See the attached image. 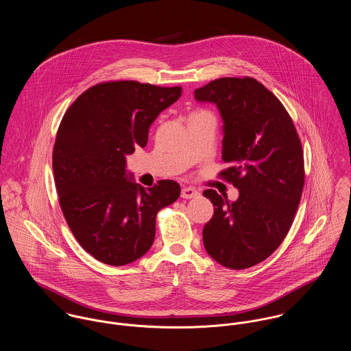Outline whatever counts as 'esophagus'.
Returning <instances> with one entry per match:
<instances>
[{
    "instance_id": "34e87169",
    "label": "esophagus",
    "mask_w": 351,
    "mask_h": 351,
    "mask_svg": "<svg viewBox=\"0 0 351 351\" xmlns=\"http://www.w3.org/2000/svg\"><path fill=\"white\" fill-rule=\"evenodd\" d=\"M200 193L197 189H195L193 186H186V188H182V192H181V197L182 199H193V197H197Z\"/></svg>"
}]
</instances>
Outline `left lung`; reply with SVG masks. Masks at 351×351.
Segmentation results:
<instances>
[{
	"label": "left lung",
	"instance_id": "8db88e82",
	"mask_svg": "<svg viewBox=\"0 0 351 351\" xmlns=\"http://www.w3.org/2000/svg\"><path fill=\"white\" fill-rule=\"evenodd\" d=\"M223 120L220 173L239 189L237 201L213 189L204 196L213 216L204 226L206 252L228 269H247L278 249L300 204L304 155L295 124L270 90L251 77L219 78L195 90Z\"/></svg>",
	"mask_w": 351,
	"mask_h": 351
}]
</instances>
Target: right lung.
Instances as JSON below:
<instances>
[{"mask_svg": "<svg viewBox=\"0 0 351 351\" xmlns=\"http://www.w3.org/2000/svg\"><path fill=\"white\" fill-rule=\"evenodd\" d=\"M181 93V86L102 82L74 101L59 124L52 151L59 204L78 243L102 263L123 266L143 256L156 213L180 197L171 180L136 184L125 156L146 147L151 124Z\"/></svg>", "mask_w": 351, "mask_h": 351, "instance_id": "1", "label": "right lung"}]
</instances>
